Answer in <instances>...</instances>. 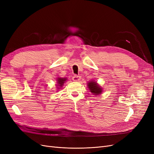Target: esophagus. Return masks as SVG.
Here are the masks:
<instances>
[{
  "mask_svg": "<svg viewBox=\"0 0 154 154\" xmlns=\"http://www.w3.org/2000/svg\"><path fill=\"white\" fill-rule=\"evenodd\" d=\"M80 79H81V76H78V75H76V74H75V75H74L72 76V80L74 81V82L80 81Z\"/></svg>",
  "mask_w": 154,
  "mask_h": 154,
  "instance_id": "obj_1",
  "label": "esophagus"
}]
</instances>
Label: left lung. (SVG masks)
I'll return each instance as SVG.
<instances>
[{
	"label": "left lung",
	"mask_w": 154,
	"mask_h": 154,
	"mask_svg": "<svg viewBox=\"0 0 154 154\" xmlns=\"http://www.w3.org/2000/svg\"><path fill=\"white\" fill-rule=\"evenodd\" d=\"M88 87L89 88L91 92L95 95H99V94H101L102 92V88L99 86V85L97 84L96 82H89L88 83Z\"/></svg>",
	"instance_id": "8db88e82"
}]
</instances>
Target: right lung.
Listing matches in <instances>:
<instances>
[{"label":"right lung","mask_w":154,"mask_h":154,"mask_svg":"<svg viewBox=\"0 0 154 154\" xmlns=\"http://www.w3.org/2000/svg\"><path fill=\"white\" fill-rule=\"evenodd\" d=\"M67 79L66 78H58L57 79V82H58V86L59 87H62V85H63V83H65V82L66 81Z\"/></svg>","instance_id":"right-lung-1"}]
</instances>
